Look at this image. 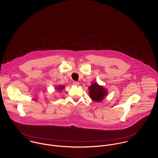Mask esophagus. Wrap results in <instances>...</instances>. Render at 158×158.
<instances>
[{"label":"esophagus","mask_w":158,"mask_h":158,"mask_svg":"<svg viewBox=\"0 0 158 158\" xmlns=\"http://www.w3.org/2000/svg\"><path fill=\"white\" fill-rule=\"evenodd\" d=\"M73 84L75 85V86H79V83L78 82H77V81H73Z\"/></svg>","instance_id":"34e87169"}]
</instances>
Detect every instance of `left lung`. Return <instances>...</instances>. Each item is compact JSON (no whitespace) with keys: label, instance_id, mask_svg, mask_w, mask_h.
Segmentation results:
<instances>
[{"label":"left lung","instance_id":"left-lung-1","mask_svg":"<svg viewBox=\"0 0 158 158\" xmlns=\"http://www.w3.org/2000/svg\"><path fill=\"white\" fill-rule=\"evenodd\" d=\"M89 95L90 98L95 102H100L108 95V91L103 86L99 85L97 83H92L89 87Z\"/></svg>","mask_w":158,"mask_h":158}]
</instances>
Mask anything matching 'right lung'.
Here are the masks:
<instances>
[{"label":"right lung","instance_id":"right-lung-1","mask_svg":"<svg viewBox=\"0 0 158 158\" xmlns=\"http://www.w3.org/2000/svg\"><path fill=\"white\" fill-rule=\"evenodd\" d=\"M64 87H65V86H64V85H63V86H62V85H59V86L55 87V89L57 90H63V89L64 88Z\"/></svg>","mask_w":158,"mask_h":158}]
</instances>
